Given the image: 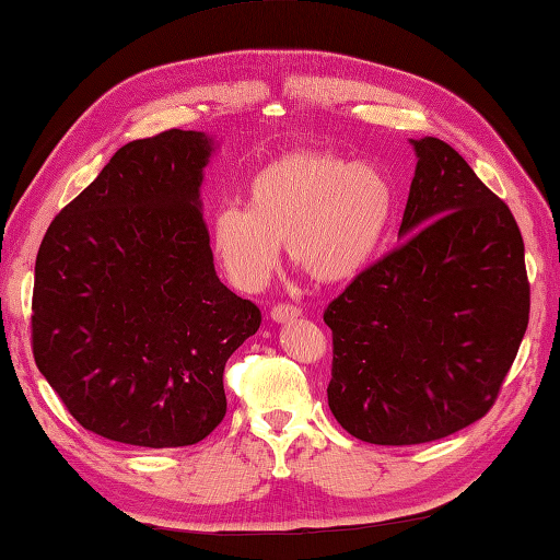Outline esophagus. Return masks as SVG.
I'll use <instances>...</instances> for the list:
<instances>
[{
    "instance_id": "esophagus-1",
    "label": "esophagus",
    "mask_w": 560,
    "mask_h": 560,
    "mask_svg": "<svg viewBox=\"0 0 560 560\" xmlns=\"http://www.w3.org/2000/svg\"><path fill=\"white\" fill-rule=\"evenodd\" d=\"M299 315H301V308H299V305H291V303H279V305H273V308H271V320H277V323L295 320Z\"/></svg>"
}]
</instances>
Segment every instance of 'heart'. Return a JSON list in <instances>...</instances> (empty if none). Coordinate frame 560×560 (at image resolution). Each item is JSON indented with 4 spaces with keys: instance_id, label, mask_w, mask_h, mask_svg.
<instances>
[{
    "instance_id": "1",
    "label": "heart",
    "mask_w": 560,
    "mask_h": 560,
    "mask_svg": "<svg viewBox=\"0 0 560 560\" xmlns=\"http://www.w3.org/2000/svg\"><path fill=\"white\" fill-rule=\"evenodd\" d=\"M396 206L386 174L332 152H291L247 182L245 208L225 206L211 221V252L228 281L265 287L277 269L279 240L311 279L357 277L376 255Z\"/></svg>"
}]
</instances>
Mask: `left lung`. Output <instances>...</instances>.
<instances>
[{"label":"left lung","instance_id":"left-lung-1","mask_svg":"<svg viewBox=\"0 0 560 560\" xmlns=\"http://www.w3.org/2000/svg\"><path fill=\"white\" fill-rule=\"evenodd\" d=\"M412 148L402 243L323 315L330 410L381 446L434 442L483 418L529 323L524 240L508 203L444 140Z\"/></svg>","mask_w":560,"mask_h":560}]
</instances>
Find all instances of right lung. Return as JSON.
I'll use <instances>...</instances> for the list:
<instances>
[{
    "instance_id": "right-lung-1",
    "label": "right lung",
    "mask_w": 560,
    "mask_h": 560,
    "mask_svg": "<svg viewBox=\"0 0 560 560\" xmlns=\"http://www.w3.org/2000/svg\"><path fill=\"white\" fill-rule=\"evenodd\" d=\"M213 140H133L55 215L36 257V366L84 430L170 448L225 418L223 371L261 313L221 283L201 213Z\"/></svg>"
}]
</instances>
